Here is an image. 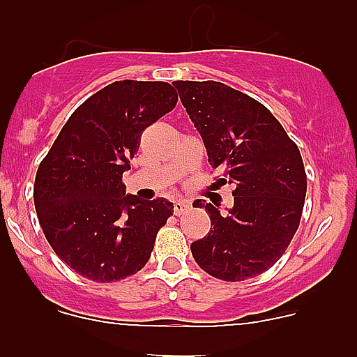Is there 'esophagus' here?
<instances>
[{
	"label": "esophagus",
	"mask_w": 357,
	"mask_h": 357,
	"mask_svg": "<svg viewBox=\"0 0 357 357\" xmlns=\"http://www.w3.org/2000/svg\"><path fill=\"white\" fill-rule=\"evenodd\" d=\"M185 211H189V204L185 200H175L173 202V213H175V216H181V214H184Z\"/></svg>",
	"instance_id": "1"
}]
</instances>
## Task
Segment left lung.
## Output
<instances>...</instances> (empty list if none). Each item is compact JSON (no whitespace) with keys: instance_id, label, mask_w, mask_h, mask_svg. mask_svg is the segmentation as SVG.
<instances>
[{"instance_id":"1","label":"left lung","mask_w":357,"mask_h":357,"mask_svg":"<svg viewBox=\"0 0 357 357\" xmlns=\"http://www.w3.org/2000/svg\"><path fill=\"white\" fill-rule=\"evenodd\" d=\"M200 132L209 162L232 184L234 207L211 218L206 238L191 243L198 266L222 280L252 279L282 257L304 209L307 176L298 146L257 100L222 82L173 84Z\"/></svg>"}]
</instances>
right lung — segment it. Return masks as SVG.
<instances>
[{
	"label": "right lung",
	"mask_w": 357,
	"mask_h": 357,
	"mask_svg": "<svg viewBox=\"0 0 357 357\" xmlns=\"http://www.w3.org/2000/svg\"><path fill=\"white\" fill-rule=\"evenodd\" d=\"M176 100L166 82H114L69 116L40 160L33 184L39 223L55 254L82 277L114 282L150 259L173 204L125 195L123 173L144 128L172 112Z\"/></svg>",
	"instance_id": "1"
}]
</instances>
